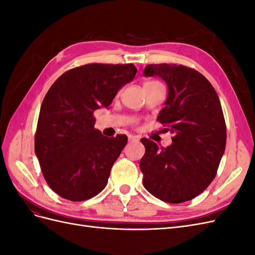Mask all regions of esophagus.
<instances>
[{"instance_id": "34e87169", "label": "esophagus", "mask_w": 255, "mask_h": 255, "mask_svg": "<svg viewBox=\"0 0 255 255\" xmlns=\"http://www.w3.org/2000/svg\"><path fill=\"white\" fill-rule=\"evenodd\" d=\"M137 140H139V137L138 136H134V135H129L128 136V141H137Z\"/></svg>"}]
</instances>
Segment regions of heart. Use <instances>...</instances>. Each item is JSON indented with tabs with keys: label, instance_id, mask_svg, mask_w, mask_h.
I'll return each instance as SVG.
<instances>
[{
	"label": "heart",
	"instance_id": "1",
	"mask_svg": "<svg viewBox=\"0 0 255 255\" xmlns=\"http://www.w3.org/2000/svg\"><path fill=\"white\" fill-rule=\"evenodd\" d=\"M157 85H160V83L156 81H145L143 83V87H153V86H157Z\"/></svg>",
	"mask_w": 255,
	"mask_h": 255
}]
</instances>
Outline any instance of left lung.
<instances>
[{
	"label": "left lung",
	"instance_id": "left-lung-1",
	"mask_svg": "<svg viewBox=\"0 0 255 255\" xmlns=\"http://www.w3.org/2000/svg\"><path fill=\"white\" fill-rule=\"evenodd\" d=\"M144 76H158L168 87L157 120L174 135L167 148L142 138L143 186L168 203L189 201L217 173L226 150L227 128L220 100L204 75L182 65H148Z\"/></svg>",
	"mask_w": 255,
	"mask_h": 255
}]
</instances>
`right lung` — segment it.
<instances>
[{
  "mask_svg": "<svg viewBox=\"0 0 255 255\" xmlns=\"http://www.w3.org/2000/svg\"><path fill=\"white\" fill-rule=\"evenodd\" d=\"M136 72L133 64L85 65L60 75L47 92L35 153L45 181L60 197L84 201L105 188L128 137L103 136L95 128L94 113L107 109Z\"/></svg>",
  "mask_w": 255,
  "mask_h": 255,
  "instance_id": "obj_1",
  "label": "right lung"
}]
</instances>
